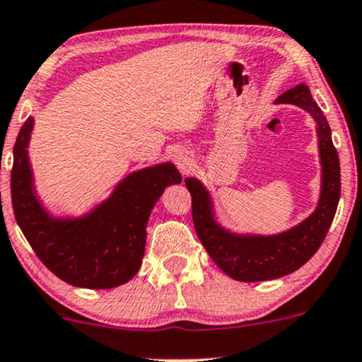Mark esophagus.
<instances>
[{
    "label": "esophagus",
    "mask_w": 362,
    "mask_h": 362,
    "mask_svg": "<svg viewBox=\"0 0 362 362\" xmlns=\"http://www.w3.org/2000/svg\"><path fill=\"white\" fill-rule=\"evenodd\" d=\"M172 160L177 163L178 168L187 170L190 167V163H192V153H190V151L184 146L175 148L172 153Z\"/></svg>",
    "instance_id": "esophagus-1"
}]
</instances>
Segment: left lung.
<instances>
[{
    "label": "left lung",
    "mask_w": 362,
    "mask_h": 362,
    "mask_svg": "<svg viewBox=\"0 0 362 362\" xmlns=\"http://www.w3.org/2000/svg\"><path fill=\"white\" fill-rule=\"evenodd\" d=\"M275 103L295 104L310 112L317 121L322 163V190L319 206L303 223L275 236H241L216 223L211 195L197 178H185L192 195L195 233L214 263L226 275L238 281H264L290 275L315 255L332 224L341 197V165L330 126L324 112L312 99L310 89L298 84L281 94Z\"/></svg>",
    "instance_id": "obj_1"
}]
</instances>
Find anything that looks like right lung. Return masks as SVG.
I'll use <instances>...</instances> for the list:
<instances>
[{
	"instance_id": "1",
	"label": "right lung",
	"mask_w": 362,
	"mask_h": 362,
	"mask_svg": "<svg viewBox=\"0 0 362 362\" xmlns=\"http://www.w3.org/2000/svg\"><path fill=\"white\" fill-rule=\"evenodd\" d=\"M33 117L13 146L11 204L15 219L35 255L60 280L81 288H115L136 275L146 243V223L165 187L180 184L172 163L128 175L107 200L79 219L47 214L33 192L28 141Z\"/></svg>"
}]
</instances>
